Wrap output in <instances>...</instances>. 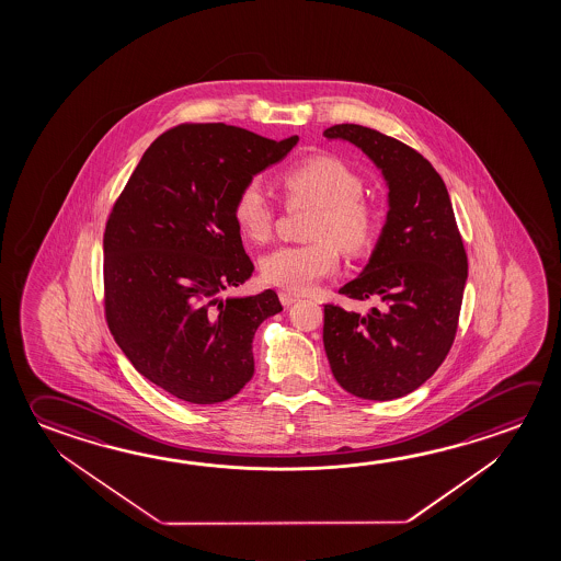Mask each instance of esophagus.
<instances>
[{
	"label": "esophagus",
	"mask_w": 561,
	"mask_h": 561,
	"mask_svg": "<svg viewBox=\"0 0 561 561\" xmlns=\"http://www.w3.org/2000/svg\"><path fill=\"white\" fill-rule=\"evenodd\" d=\"M279 301L284 307H291L295 301H299V295L289 294V291H279Z\"/></svg>",
	"instance_id": "esophagus-1"
}]
</instances>
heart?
I'll return each instance as SVG.
<instances>
[{"label": "heart", "instance_id": "1", "mask_svg": "<svg viewBox=\"0 0 561 561\" xmlns=\"http://www.w3.org/2000/svg\"><path fill=\"white\" fill-rule=\"evenodd\" d=\"M282 185L289 202L314 207L307 230V237L314 240L267 252L260 262V272L267 284L291 294H307L339 270L334 241L348 254L368 247L376 232V213L359 197L358 175L339 158H309L285 172ZM232 217L250 240L270 239L274 207L256 180L240 187L232 203Z\"/></svg>", "mask_w": 561, "mask_h": 561}]
</instances>
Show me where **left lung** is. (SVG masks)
<instances>
[{
  "mask_svg": "<svg viewBox=\"0 0 561 561\" xmlns=\"http://www.w3.org/2000/svg\"><path fill=\"white\" fill-rule=\"evenodd\" d=\"M386 180V225L368 264L340 289L350 299L376 297L366 314L324 305L322 342L332 376L352 396L391 401L440 368L458 329L468 256L450 195L426 158L362 125H334Z\"/></svg>",
  "mask_w": 561,
  "mask_h": 561,
  "instance_id": "obj_1",
  "label": "left lung"
}]
</instances>
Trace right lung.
<instances>
[{"mask_svg":"<svg viewBox=\"0 0 561 561\" xmlns=\"http://www.w3.org/2000/svg\"><path fill=\"white\" fill-rule=\"evenodd\" d=\"M297 142L225 123L180 125L147 148L113 205L107 324L138 374L175 399L222 403L254 376L252 340L282 304L272 289L222 297L254 272L232 203Z\"/></svg>","mask_w":561,"mask_h":561,"instance_id":"right-lung-1","label":"right lung"}]
</instances>
